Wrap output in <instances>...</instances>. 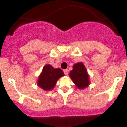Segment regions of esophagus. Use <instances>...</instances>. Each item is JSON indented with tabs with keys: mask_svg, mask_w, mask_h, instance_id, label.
I'll use <instances>...</instances> for the list:
<instances>
[{
	"mask_svg": "<svg viewBox=\"0 0 127 127\" xmlns=\"http://www.w3.org/2000/svg\"><path fill=\"white\" fill-rule=\"evenodd\" d=\"M64 72L65 75H68V74H69V70L68 69H65L64 70Z\"/></svg>",
	"mask_w": 127,
	"mask_h": 127,
	"instance_id": "34e87169",
	"label": "esophagus"
}]
</instances>
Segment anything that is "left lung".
Wrapping results in <instances>:
<instances>
[{"mask_svg":"<svg viewBox=\"0 0 127 127\" xmlns=\"http://www.w3.org/2000/svg\"><path fill=\"white\" fill-rule=\"evenodd\" d=\"M69 76L79 89L86 88L90 84L88 74L85 65L82 63H77L74 65L73 69L70 72Z\"/></svg>","mask_w":127,"mask_h":127,"instance_id":"1","label":"left lung"}]
</instances>
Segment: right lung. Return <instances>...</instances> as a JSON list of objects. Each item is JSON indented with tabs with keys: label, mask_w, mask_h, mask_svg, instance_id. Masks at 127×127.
Listing matches in <instances>:
<instances>
[{
	"label": "right lung",
	"mask_w": 127,
	"mask_h": 127,
	"mask_svg": "<svg viewBox=\"0 0 127 127\" xmlns=\"http://www.w3.org/2000/svg\"><path fill=\"white\" fill-rule=\"evenodd\" d=\"M64 75V72L60 69H54L50 65H46L42 69L37 84L44 90H50L54 88L57 80Z\"/></svg>",
	"instance_id": "right-lung-1"
}]
</instances>
